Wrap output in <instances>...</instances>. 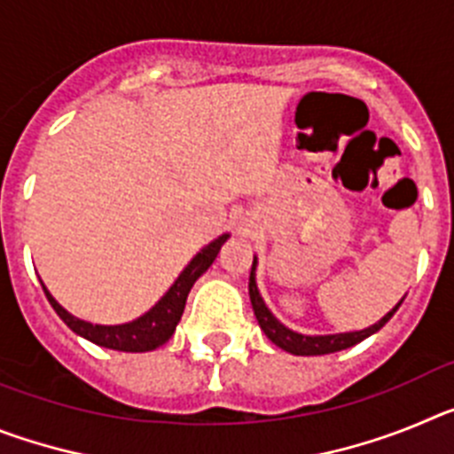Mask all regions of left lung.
Returning a JSON list of instances; mask_svg holds the SVG:
<instances>
[{"mask_svg":"<svg viewBox=\"0 0 454 454\" xmlns=\"http://www.w3.org/2000/svg\"><path fill=\"white\" fill-rule=\"evenodd\" d=\"M254 266H256V259L252 262V270H250V300H252V309H254V316L259 320V327L263 330V334L279 346L282 350L291 352V355H302V356H314V355H330V352H339V350H346V348L356 346L359 340L368 339L371 334H375L377 330H382L384 325L391 320V316L398 311V307L388 311L380 323L371 325L368 330L362 332H346V334H327V336H307V334H300V332H293L288 330L286 325L279 323V320L272 316L270 309L266 307L263 302L262 293L256 288V279H254Z\"/></svg>","mask_w":454,"mask_h":454,"instance_id":"left-lung-1","label":"left lung"}]
</instances>
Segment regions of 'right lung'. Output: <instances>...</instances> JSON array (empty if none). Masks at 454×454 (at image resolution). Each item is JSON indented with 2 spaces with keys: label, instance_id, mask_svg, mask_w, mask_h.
<instances>
[{
  "label": "right lung",
  "instance_id": "add662e5",
  "mask_svg": "<svg viewBox=\"0 0 454 454\" xmlns=\"http://www.w3.org/2000/svg\"><path fill=\"white\" fill-rule=\"evenodd\" d=\"M230 239V234H223L220 239H215L214 243H208L202 252L192 256V262L188 263L182 270V275L175 279L170 288L163 293V298L145 311L143 316H138L136 320L122 325H92L86 323L82 318H74L72 314H67L61 304L51 298L45 288V295L50 300V304L54 307V311L61 316L63 323L70 327L72 332H77L83 339L92 340L102 348H111V350L120 352H150L156 350L159 346H163L172 334H175V327L182 320L184 307H186V298L191 293L192 284L198 282L200 277L207 272V268L215 262L220 247H223L224 240Z\"/></svg>",
  "mask_w": 454,
  "mask_h": 454
}]
</instances>
